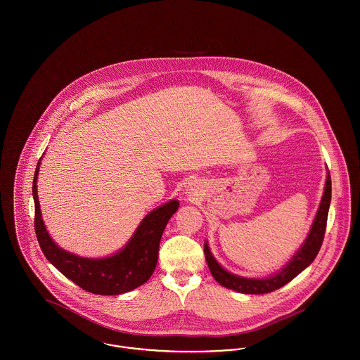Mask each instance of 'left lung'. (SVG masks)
Masks as SVG:
<instances>
[{"label":"left lung","instance_id":"left-lung-1","mask_svg":"<svg viewBox=\"0 0 360 360\" xmlns=\"http://www.w3.org/2000/svg\"><path fill=\"white\" fill-rule=\"evenodd\" d=\"M331 202V177L330 172H327V180L324 187V194L321 198V202L319 206V210L316 213L314 221L311 224V229L309 231L308 238L301 247V250L297 252V255L292 257V260L277 274L267 277V278H244L238 277L236 274H231L226 271L216 260L212 257L207 244L205 243L204 252H205L206 262L209 266V270L213 276V278L223 287L234 290L237 292L243 294H267L274 290H278L280 287L285 285L288 281H291L294 277H297L304 269H307L309 264L317 257L320 247L324 240L326 226H327V216H328V207Z\"/></svg>","mask_w":360,"mask_h":360}]
</instances>
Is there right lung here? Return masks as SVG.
I'll use <instances>...</instances> for the list:
<instances>
[{
	"label": "right lung",
	"mask_w": 360,
	"mask_h": 360,
	"mask_svg": "<svg viewBox=\"0 0 360 360\" xmlns=\"http://www.w3.org/2000/svg\"><path fill=\"white\" fill-rule=\"evenodd\" d=\"M37 162L33 179L34 230L40 248L52 264L80 288L98 295H117L143 285L154 273L160 237L176 213L179 202L170 201L148 213L129 244L116 255L103 259H87L60 250L52 241L41 219L37 197Z\"/></svg>",
	"instance_id": "add662e5"
}]
</instances>
